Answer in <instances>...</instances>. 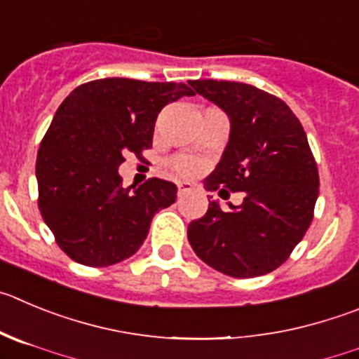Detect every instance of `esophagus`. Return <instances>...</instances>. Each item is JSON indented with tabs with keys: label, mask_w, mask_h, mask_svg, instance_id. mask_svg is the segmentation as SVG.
<instances>
[{
	"label": "esophagus",
	"mask_w": 359,
	"mask_h": 359,
	"mask_svg": "<svg viewBox=\"0 0 359 359\" xmlns=\"http://www.w3.org/2000/svg\"><path fill=\"white\" fill-rule=\"evenodd\" d=\"M191 191H193V184L189 182H180L179 186H177V195L179 196L187 195V193H191Z\"/></svg>",
	"instance_id": "34e87169"
}]
</instances>
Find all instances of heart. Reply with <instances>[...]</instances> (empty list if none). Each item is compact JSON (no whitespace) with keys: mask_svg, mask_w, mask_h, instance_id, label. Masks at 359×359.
I'll use <instances>...</instances> for the list:
<instances>
[{"mask_svg":"<svg viewBox=\"0 0 359 359\" xmlns=\"http://www.w3.org/2000/svg\"><path fill=\"white\" fill-rule=\"evenodd\" d=\"M172 170L180 177H195L202 172L203 164L196 157L189 156H179L172 159Z\"/></svg>","mask_w":359,"mask_h":359,"instance_id":"b5f03b06","label":"heart"}]
</instances>
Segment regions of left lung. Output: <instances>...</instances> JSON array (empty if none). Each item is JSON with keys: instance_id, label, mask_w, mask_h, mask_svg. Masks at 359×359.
I'll list each match as a JSON object with an SVG mask.
<instances>
[{"instance_id": "obj_1", "label": "left lung", "mask_w": 359, "mask_h": 359, "mask_svg": "<svg viewBox=\"0 0 359 359\" xmlns=\"http://www.w3.org/2000/svg\"><path fill=\"white\" fill-rule=\"evenodd\" d=\"M191 86L230 118L229 145L205 187L243 191L244 200L230 210L210 202L189 223L187 239L219 273L262 276L289 259L313 219L319 170L306 133L283 100L257 86L214 79Z\"/></svg>"}]
</instances>
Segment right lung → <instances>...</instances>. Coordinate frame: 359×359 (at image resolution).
I'll use <instances>...</instances> for the list:
<instances>
[{
	"label": "right lung",
	"instance_id": "obj_1",
	"mask_svg": "<svg viewBox=\"0 0 359 359\" xmlns=\"http://www.w3.org/2000/svg\"><path fill=\"white\" fill-rule=\"evenodd\" d=\"M195 95L184 83L106 78L70 92L36 156L39 209L56 244L83 266L106 267L140 250L154 214L172 205L177 186L149 179L123 187L126 154L152 147L161 109Z\"/></svg>",
	"mask_w": 359,
	"mask_h": 359
}]
</instances>
